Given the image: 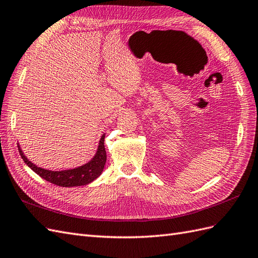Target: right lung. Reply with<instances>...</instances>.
<instances>
[{
    "mask_svg": "<svg viewBox=\"0 0 258 258\" xmlns=\"http://www.w3.org/2000/svg\"><path fill=\"white\" fill-rule=\"evenodd\" d=\"M18 150L25 163L34 172H36L39 176H41L45 181L63 187L82 186L86 185V184H89L102 173L105 161H107V154H105L104 149V134L101 136L100 141H99L97 151L95 156L91 158V160L83 164V166L74 169L52 171L40 168L27 159V157L24 155L19 144Z\"/></svg>",
    "mask_w": 258,
    "mask_h": 258,
    "instance_id": "right-lung-1",
    "label": "right lung"
}]
</instances>
